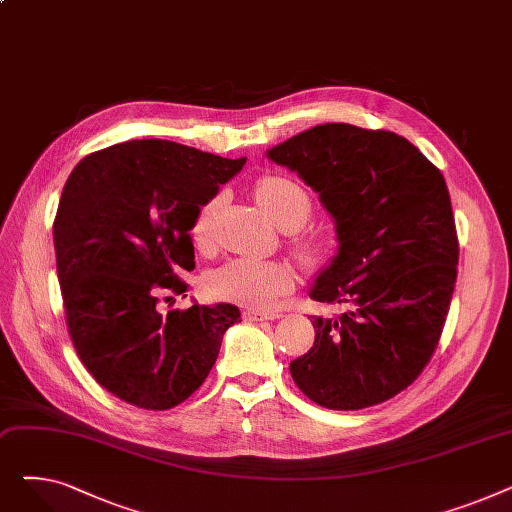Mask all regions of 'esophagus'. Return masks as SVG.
<instances>
[{"instance_id":"esophagus-1","label":"esophagus","mask_w":512,"mask_h":512,"mask_svg":"<svg viewBox=\"0 0 512 512\" xmlns=\"http://www.w3.org/2000/svg\"><path fill=\"white\" fill-rule=\"evenodd\" d=\"M242 317H245V321H265V319H278L282 315L280 313H265V311L249 309V311L242 313Z\"/></svg>"}]
</instances>
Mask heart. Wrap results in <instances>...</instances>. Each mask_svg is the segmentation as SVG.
Wrapping results in <instances>:
<instances>
[{
  "mask_svg": "<svg viewBox=\"0 0 512 512\" xmlns=\"http://www.w3.org/2000/svg\"><path fill=\"white\" fill-rule=\"evenodd\" d=\"M253 195L265 213L284 230H292V245L297 255L307 263H317L332 249V234L326 228L301 230L311 215V197L305 188L286 176L267 174L253 186ZM218 209V199L205 201L191 226L195 245L205 249L211 242V224ZM294 270L282 259H253L238 257L226 261L207 276V288L222 301L267 309L294 284Z\"/></svg>",
  "mask_w": 512,
  "mask_h": 512,
  "instance_id": "heart-1",
  "label": "heart"
}]
</instances>
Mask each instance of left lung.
<instances>
[{
    "mask_svg": "<svg viewBox=\"0 0 512 512\" xmlns=\"http://www.w3.org/2000/svg\"><path fill=\"white\" fill-rule=\"evenodd\" d=\"M267 157L297 172L334 218L338 253L309 297L346 307L313 317L315 342L290 363L292 380L326 409L380 405L419 378L450 309L459 238L444 176L405 137L338 122Z\"/></svg>",
    "mask_w": 512,
    "mask_h": 512,
    "instance_id": "left-lung-1",
    "label": "left lung"
}]
</instances>
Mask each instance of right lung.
Masks as SVG:
<instances>
[{"label": "right lung", "instance_id": "1", "mask_svg": "<svg viewBox=\"0 0 512 512\" xmlns=\"http://www.w3.org/2000/svg\"><path fill=\"white\" fill-rule=\"evenodd\" d=\"M172 141L143 139L87 155L53 222L66 324L87 371L120 400L166 411L191 396L240 311L230 303L159 311L191 272L197 209L245 166Z\"/></svg>", "mask_w": 512, "mask_h": 512}]
</instances>
